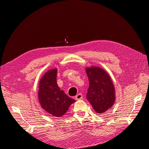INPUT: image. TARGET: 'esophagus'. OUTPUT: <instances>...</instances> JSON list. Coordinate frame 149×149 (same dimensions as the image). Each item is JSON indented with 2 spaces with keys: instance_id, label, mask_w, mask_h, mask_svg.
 Here are the masks:
<instances>
[{
  "instance_id": "esophagus-1",
  "label": "esophagus",
  "mask_w": 149,
  "mask_h": 149,
  "mask_svg": "<svg viewBox=\"0 0 149 149\" xmlns=\"http://www.w3.org/2000/svg\"><path fill=\"white\" fill-rule=\"evenodd\" d=\"M75 99L76 100H81V99H83V95L81 93H79L78 94H77V95L75 96Z\"/></svg>"
}]
</instances>
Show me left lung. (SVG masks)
Masks as SVG:
<instances>
[{"instance_id":"8db88e82","label":"left lung","mask_w":149,"mask_h":149,"mask_svg":"<svg viewBox=\"0 0 149 149\" xmlns=\"http://www.w3.org/2000/svg\"><path fill=\"white\" fill-rule=\"evenodd\" d=\"M89 86L86 99L97 114L106 112L113 106L116 100L115 88L110 76L96 66L86 68Z\"/></svg>"}]
</instances>
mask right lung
I'll return each mask as SVG.
<instances>
[{
    "mask_svg": "<svg viewBox=\"0 0 149 149\" xmlns=\"http://www.w3.org/2000/svg\"><path fill=\"white\" fill-rule=\"evenodd\" d=\"M57 69L48 70L39 83L38 99L40 105L48 114L56 118L64 115L75 100L68 96L56 83Z\"/></svg>",
    "mask_w": 149,
    "mask_h": 149,
    "instance_id": "obj_1",
    "label": "right lung"
}]
</instances>
